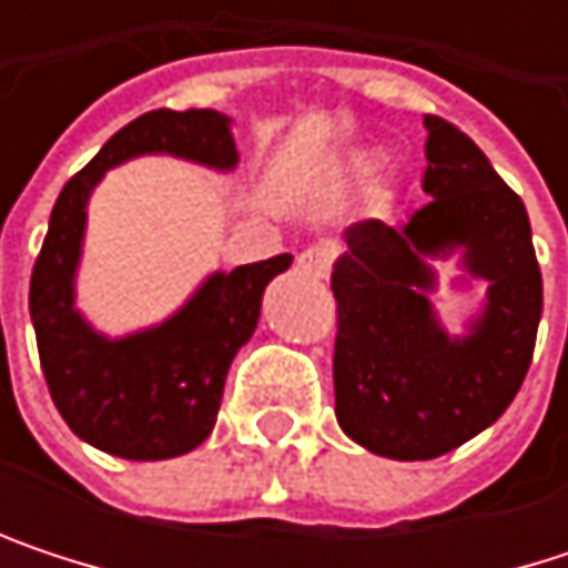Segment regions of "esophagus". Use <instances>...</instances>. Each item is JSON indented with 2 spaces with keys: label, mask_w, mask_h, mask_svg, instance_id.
Segmentation results:
<instances>
[{
  "label": "esophagus",
  "mask_w": 568,
  "mask_h": 568,
  "mask_svg": "<svg viewBox=\"0 0 568 568\" xmlns=\"http://www.w3.org/2000/svg\"><path fill=\"white\" fill-rule=\"evenodd\" d=\"M332 260H335L332 246H308V250L298 253V270H302L305 276H312V280H328Z\"/></svg>",
  "instance_id": "obj_1"
}]
</instances>
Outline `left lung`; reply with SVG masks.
Instances as JSON below:
<instances>
[{
  "instance_id": "8db88e82",
  "label": "left lung",
  "mask_w": 568,
  "mask_h": 568,
  "mask_svg": "<svg viewBox=\"0 0 568 568\" xmlns=\"http://www.w3.org/2000/svg\"><path fill=\"white\" fill-rule=\"evenodd\" d=\"M427 128V206L404 226L352 223L335 260V417L365 450L440 457L487 430L519 392L542 315V276L523 200L487 154L440 118ZM454 258L455 291L485 285L460 333L429 295Z\"/></svg>"
}]
</instances>
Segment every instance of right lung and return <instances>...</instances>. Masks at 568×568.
<instances>
[{"label": "right lung", "mask_w": 568, "mask_h": 568, "mask_svg": "<svg viewBox=\"0 0 568 568\" xmlns=\"http://www.w3.org/2000/svg\"><path fill=\"white\" fill-rule=\"evenodd\" d=\"M148 154L233 173L240 164L233 118L213 108H161L121 128L58 193L29 285V315L58 414L84 444L124 460H171L210 437L226 372L260 325L263 292L292 266L283 253L216 270L164 322L118 338L98 332L78 308L88 203L104 173Z\"/></svg>", "instance_id": "right-lung-1"}]
</instances>
